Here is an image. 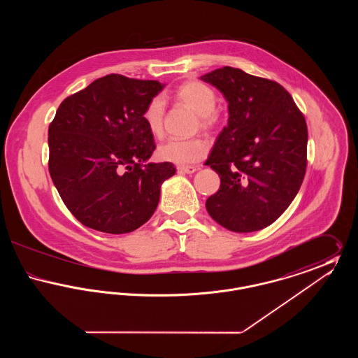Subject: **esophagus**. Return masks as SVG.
I'll list each match as a JSON object with an SVG mask.
<instances>
[{"label": "esophagus", "mask_w": 358, "mask_h": 358, "mask_svg": "<svg viewBox=\"0 0 358 358\" xmlns=\"http://www.w3.org/2000/svg\"><path fill=\"white\" fill-rule=\"evenodd\" d=\"M177 169H178V171H182V173H187V174H192V173L197 171V168H194V166H178Z\"/></svg>", "instance_id": "esophagus-1"}]
</instances>
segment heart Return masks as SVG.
I'll list each match as a JSON object with an SVG mask.
<instances>
[{
	"instance_id": "heart-1",
	"label": "heart",
	"mask_w": 358,
	"mask_h": 358,
	"mask_svg": "<svg viewBox=\"0 0 358 358\" xmlns=\"http://www.w3.org/2000/svg\"><path fill=\"white\" fill-rule=\"evenodd\" d=\"M173 98L187 104V107L197 113L201 129L213 130L219 126L220 114L217 110H215L217 104V95L209 85L197 80L185 82L174 90ZM165 110V101L161 96H154L142 113V120L153 136L162 134ZM208 149L209 145L201 136L187 139L171 138L158 146L157 155L161 161L177 165H190L201 161L208 153Z\"/></svg>"
}]
</instances>
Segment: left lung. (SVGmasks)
Masks as SVG:
<instances>
[{
    "mask_svg": "<svg viewBox=\"0 0 358 358\" xmlns=\"http://www.w3.org/2000/svg\"><path fill=\"white\" fill-rule=\"evenodd\" d=\"M201 79L228 102V126L205 162L220 176L206 203L210 217L234 232L273 224L295 199L307 165L306 120L289 92L273 80L232 67Z\"/></svg>",
    "mask_w": 358,
    "mask_h": 358,
    "instance_id": "left-lung-1",
    "label": "left lung"
}]
</instances>
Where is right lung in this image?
I'll return each instance as SVG.
<instances>
[{
  "instance_id": "add662e5",
  "label": "right lung",
  "mask_w": 358,
  "mask_h": 358,
  "mask_svg": "<svg viewBox=\"0 0 358 358\" xmlns=\"http://www.w3.org/2000/svg\"><path fill=\"white\" fill-rule=\"evenodd\" d=\"M164 85L111 73L66 98L48 129L52 181L85 227L129 234L153 216L171 162L145 164L155 149L142 120Z\"/></svg>"
}]
</instances>
